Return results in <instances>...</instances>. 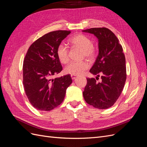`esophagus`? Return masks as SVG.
<instances>
[{"mask_svg":"<svg viewBox=\"0 0 147 147\" xmlns=\"http://www.w3.org/2000/svg\"><path fill=\"white\" fill-rule=\"evenodd\" d=\"M71 78H72V80H75L77 78L76 75H71Z\"/></svg>","mask_w":147,"mask_h":147,"instance_id":"esophagus-1","label":"esophagus"}]
</instances>
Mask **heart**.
<instances>
[{"instance_id": "heart-1", "label": "heart", "mask_w": 147, "mask_h": 147, "mask_svg": "<svg viewBox=\"0 0 147 147\" xmlns=\"http://www.w3.org/2000/svg\"><path fill=\"white\" fill-rule=\"evenodd\" d=\"M71 45L81 48L83 51V56L89 59L94 58L96 55V50L92 45L91 40L83 34H78L74 36L69 40ZM56 55L59 61L61 63L65 64L69 60L68 48L64 43H61L57 46L56 49ZM90 64L86 61L75 62L72 61L67 65L64 71L66 74L78 75L82 74L87 70Z\"/></svg>"}]
</instances>
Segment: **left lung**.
I'll list each match as a JSON object with an SVG mask.
<instances>
[{
    "mask_svg": "<svg viewBox=\"0 0 147 147\" xmlns=\"http://www.w3.org/2000/svg\"><path fill=\"white\" fill-rule=\"evenodd\" d=\"M82 31L95 35L99 43V55L90 70L97 75L96 79L86 78L83 97L95 108H110L121 94L126 80V59L122 46L116 35L107 28H91ZM99 74L101 81L97 82Z\"/></svg>",
    "mask_w": 147,
    "mask_h": 147,
    "instance_id": "8db88e82",
    "label": "left lung"
}]
</instances>
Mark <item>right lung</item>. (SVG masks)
<instances>
[{
  "label": "right lung",
  "instance_id": "add662e5",
  "mask_svg": "<svg viewBox=\"0 0 147 147\" xmlns=\"http://www.w3.org/2000/svg\"><path fill=\"white\" fill-rule=\"evenodd\" d=\"M70 32H49L35 41L26 53L23 68L24 91L31 105L38 110L50 111L59 105L72 82L70 75L52 78L63 70L57 47Z\"/></svg>",
  "mask_w": 147,
  "mask_h": 147
}]
</instances>
